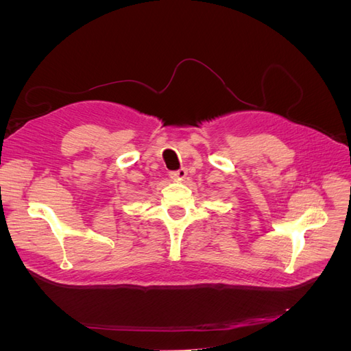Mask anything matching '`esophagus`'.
Listing matches in <instances>:
<instances>
[{"instance_id":"1","label":"esophagus","mask_w":351,"mask_h":351,"mask_svg":"<svg viewBox=\"0 0 351 351\" xmlns=\"http://www.w3.org/2000/svg\"><path fill=\"white\" fill-rule=\"evenodd\" d=\"M169 176H171V178L176 180V182H183V180L187 177V169L180 168V169H177V171L169 173Z\"/></svg>"}]
</instances>
